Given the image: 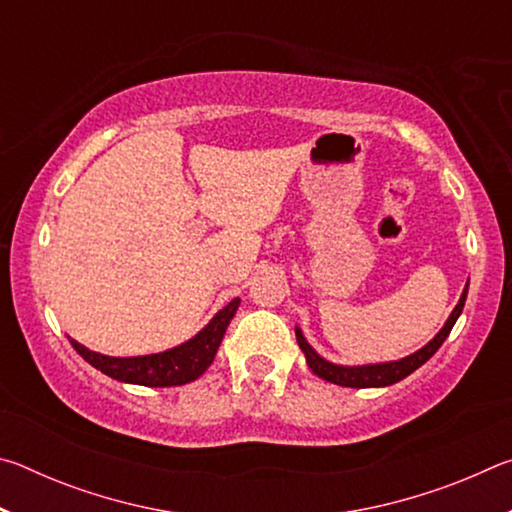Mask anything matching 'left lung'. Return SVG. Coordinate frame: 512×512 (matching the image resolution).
I'll list each match as a JSON object with an SVG mask.
<instances>
[{
	"label": "left lung",
	"instance_id": "8db88e82",
	"mask_svg": "<svg viewBox=\"0 0 512 512\" xmlns=\"http://www.w3.org/2000/svg\"><path fill=\"white\" fill-rule=\"evenodd\" d=\"M467 287H470V280H467L461 298H458L456 307L452 309V314H449V318L445 320V325L440 327V332L433 336V339L427 345H422L420 350H415L413 354H409V357H402V359H395V361H384V363L341 366V363H332V361H327L325 357H320V354L314 348H311L309 341L305 339V334H302V329L298 325H296V339H298L302 354H305L307 366L320 379L332 381V384H339V386H348V388H384V386H391V384H397V381H402L404 377H409L411 372H415L422 366V363H427L433 357V354L438 352L440 345L445 343L449 332H452V327L456 325L458 316L463 314Z\"/></svg>",
	"mask_w": 512,
	"mask_h": 512
}]
</instances>
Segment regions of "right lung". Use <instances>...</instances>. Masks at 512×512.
Returning <instances> with one entry per match:
<instances>
[{
  "mask_svg": "<svg viewBox=\"0 0 512 512\" xmlns=\"http://www.w3.org/2000/svg\"><path fill=\"white\" fill-rule=\"evenodd\" d=\"M239 298L230 300L223 309L216 311L210 323H207L201 332L194 334L192 339L185 343L169 348L164 352L155 354H142V357H108V354L94 352L85 348L72 336H67L72 348L81 354V357L108 375L124 384H137V386H151V388H167V386H183L189 384L203 375V372L212 366L216 357V350L223 341L225 327L230 325L232 316L239 309Z\"/></svg>",
  "mask_w": 512,
  "mask_h": 512,
  "instance_id": "1",
  "label": "right lung"
}]
</instances>
